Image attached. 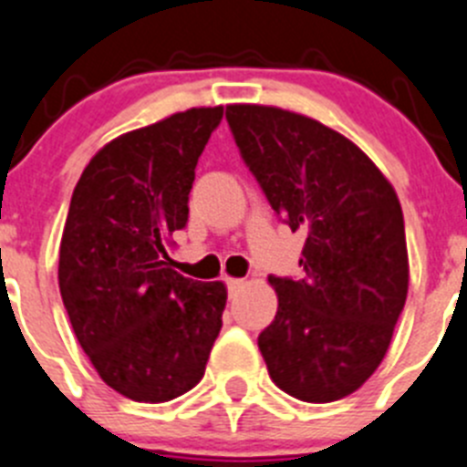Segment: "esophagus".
Returning <instances> with one entry per match:
<instances>
[{
  "instance_id": "esophagus-1",
  "label": "esophagus",
  "mask_w": 467,
  "mask_h": 467,
  "mask_svg": "<svg viewBox=\"0 0 467 467\" xmlns=\"http://www.w3.org/2000/svg\"><path fill=\"white\" fill-rule=\"evenodd\" d=\"M225 285H228V293L234 295L237 290H242L244 281H242V278H228V281H225Z\"/></svg>"
}]
</instances>
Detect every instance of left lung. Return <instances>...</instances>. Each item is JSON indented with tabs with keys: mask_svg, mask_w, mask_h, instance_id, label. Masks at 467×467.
Listing matches in <instances>:
<instances>
[{
	"mask_svg": "<svg viewBox=\"0 0 467 467\" xmlns=\"http://www.w3.org/2000/svg\"><path fill=\"white\" fill-rule=\"evenodd\" d=\"M242 161L278 219L302 230L299 278L269 276L278 311L258 337L285 394L329 403L373 376L408 297L399 198L373 161L311 117L228 106Z\"/></svg>",
	"mask_w": 467,
	"mask_h": 467,
	"instance_id": "left-lung-1",
	"label": "left lung"
}]
</instances>
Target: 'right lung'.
I'll return each instance as SVG.
<instances>
[{"label":"right lung","instance_id":"add662e5","mask_svg":"<svg viewBox=\"0 0 467 467\" xmlns=\"http://www.w3.org/2000/svg\"><path fill=\"white\" fill-rule=\"evenodd\" d=\"M223 108H191L108 142L73 189L59 293L108 387L138 403L193 389L223 327L228 293L170 269L165 244L189 223L195 165Z\"/></svg>","mask_w":467,"mask_h":467}]
</instances>
